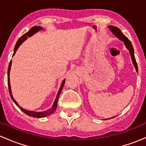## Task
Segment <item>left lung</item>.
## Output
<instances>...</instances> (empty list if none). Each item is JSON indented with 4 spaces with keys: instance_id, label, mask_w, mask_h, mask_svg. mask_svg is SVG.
I'll return each mask as SVG.
<instances>
[{
    "instance_id": "obj_1",
    "label": "left lung",
    "mask_w": 146,
    "mask_h": 146,
    "mask_svg": "<svg viewBox=\"0 0 146 146\" xmlns=\"http://www.w3.org/2000/svg\"><path fill=\"white\" fill-rule=\"evenodd\" d=\"M108 27L109 29L111 30V32H112V33L114 34V35L118 38V39H120V40L122 41V42H123L124 45L126 46V47L129 51V53H130L132 62H133V66H134L135 68H136V72H138V66H137V63L136 61V58H135V56H134V50H133V46H132L131 43V42L129 41V39H128V38L126 37L123 33H122L121 31L118 27H114V26H109ZM111 118H113V117H111ZM107 119H106L105 120H107Z\"/></svg>"
}]
</instances>
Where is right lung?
<instances>
[{"label": "right lung", "instance_id": "1", "mask_svg": "<svg viewBox=\"0 0 146 146\" xmlns=\"http://www.w3.org/2000/svg\"><path fill=\"white\" fill-rule=\"evenodd\" d=\"M42 29H43V28H42V27H40V26H35V27L31 28V29L28 31L27 33H25V35H23V36H22L21 37H20V39L17 40V43H16V44H15V46L14 53H13V56L15 55V54L16 53V51H17V48H19V46L22 44V43H23V42H24L25 40H27V37H30V36H32V35H35V33H36V32H39V31L42 30ZM11 64H12V61H10V62L9 64V66H8V88H9L10 95V97H11L13 101L15 102V104L16 105H17V107H18L19 108H20V110L23 111V112L25 113V114H27L28 116L35 117V118H43V117H47V116H49V115H51V114H53V113H54V111L56 110L58 100V98H59L60 94H61L63 88H64V86L65 80H66V79H64V80H63V82H61V86H60L59 90H58V94H57V95H56V98L55 101H54V104H53L51 108L48 109V110H46V111H29V110H25V109H23V107H20V106L18 104V103H17V102L15 101V100L14 99V98L13 97V95H12L11 87H10V68H11Z\"/></svg>", "mask_w": 146, "mask_h": 146}]
</instances>
